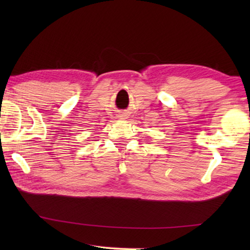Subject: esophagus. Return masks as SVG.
Wrapping results in <instances>:
<instances>
[{
	"label": "esophagus",
	"mask_w": 250,
	"mask_h": 250,
	"mask_svg": "<svg viewBox=\"0 0 250 250\" xmlns=\"http://www.w3.org/2000/svg\"><path fill=\"white\" fill-rule=\"evenodd\" d=\"M119 117H121L122 119H126V118H127V115H125V114H123V115H121V116H119Z\"/></svg>",
	"instance_id": "1"
}]
</instances>
